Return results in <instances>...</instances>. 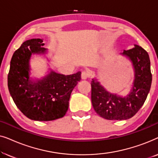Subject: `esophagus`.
I'll return each mask as SVG.
<instances>
[{"mask_svg": "<svg viewBox=\"0 0 158 158\" xmlns=\"http://www.w3.org/2000/svg\"><path fill=\"white\" fill-rule=\"evenodd\" d=\"M90 76V74H89V73L88 72V71H85V70H84V71H83V72H82V73H81V78L83 79V80H85V79H87L88 77Z\"/></svg>", "mask_w": 158, "mask_h": 158, "instance_id": "1", "label": "esophagus"}]
</instances>
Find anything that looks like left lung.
<instances>
[{"instance_id":"1","label":"left lung","mask_w":158,"mask_h":158,"mask_svg":"<svg viewBox=\"0 0 158 158\" xmlns=\"http://www.w3.org/2000/svg\"><path fill=\"white\" fill-rule=\"evenodd\" d=\"M131 62L134 80L127 94L112 93L102 85L96 77L91 81L93 107L101 117L108 120H126L135 115L144 104L152 84L150 60L142 47L134 44V48L120 53Z\"/></svg>"}]
</instances>
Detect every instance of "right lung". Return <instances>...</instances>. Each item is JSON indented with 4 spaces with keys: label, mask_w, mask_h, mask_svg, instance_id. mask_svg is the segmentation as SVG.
<instances>
[{
    "label": "right lung",
    "mask_w": 158,
    "mask_h": 158,
    "mask_svg": "<svg viewBox=\"0 0 158 158\" xmlns=\"http://www.w3.org/2000/svg\"><path fill=\"white\" fill-rule=\"evenodd\" d=\"M42 39L27 40L15 51L10 64L8 87L18 109L30 119L47 122L65 115L71 93L81 79V72L72 75L56 73L49 63L41 77L31 76L32 55L47 57L48 49Z\"/></svg>",
    "instance_id": "obj_1"
}]
</instances>
